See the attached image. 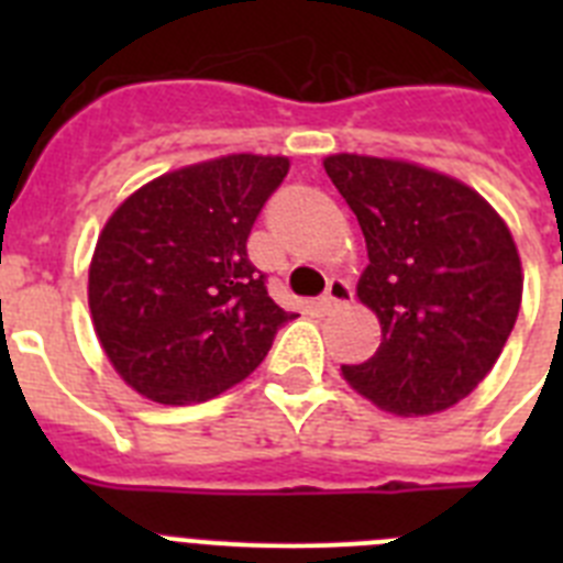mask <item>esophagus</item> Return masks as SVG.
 <instances>
[{
	"label": "esophagus",
	"mask_w": 563,
	"mask_h": 563,
	"mask_svg": "<svg viewBox=\"0 0 563 563\" xmlns=\"http://www.w3.org/2000/svg\"><path fill=\"white\" fill-rule=\"evenodd\" d=\"M352 301V287L350 282H343V278H332L330 285H327L324 296H321V307H324L327 312L338 310V307L350 305Z\"/></svg>",
	"instance_id": "esophagus-1"
}]
</instances>
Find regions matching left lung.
I'll use <instances>...</instances> for the list:
<instances>
[{"mask_svg": "<svg viewBox=\"0 0 563 563\" xmlns=\"http://www.w3.org/2000/svg\"><path fill=\"white\" fill-rule=\"evenodd\" d=\"M324 168L366 239L357 298L383 332L343 380L397 417L451 409L514 332L525 287L514 233L479 191L434 168L350 152Z\"/></svg>", "mask_w": 563, "mask_h": 563, "instance_id": "left-lung-1", "label": "left lung"}]
</instances>
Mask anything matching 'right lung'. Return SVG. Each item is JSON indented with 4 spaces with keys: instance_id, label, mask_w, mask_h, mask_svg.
<instances>
[{
    "instance_id": "add662e5",
    "label": "right lung",
    "mask_w": 563,
    "mask_h": 563,
    "mask_svg": "<svg viewBox=\"0 0 563 563\" xmlns=\"http://www.w3.org/2000/svg\"><path fill=\"white\" fill-rule=\"evenodd\" d=\"M282 154H225L129 194L89 262V316L114 372L137 395L191 406L245 380L296 318L247 258Z\"/></svg>"
}]
</instances>
